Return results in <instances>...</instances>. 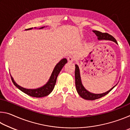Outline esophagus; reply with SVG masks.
<instances>
[{
    "mask_svg": "<svg viewBox=\"0 0 130 130\" xmlns=\"http://www.w3.org/2000/svg\"><path fill=\"white\" fill-rule=\"evenodd\" d=\"M67 60L68 61H69V62H73L74 60V58L73 56H69V57H68Z\"/></svg>",
    "mask_w": 130,
    "mask_h": 130,
    "instance_id": "34e87169",
    "label": "esophagus"
}]
</instances>
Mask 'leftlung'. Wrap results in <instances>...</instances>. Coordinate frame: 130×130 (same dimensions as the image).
<instances>
[{
	"label": "left lung",
	"mask_w": 130,
	"mask_h": 130,
	"mask_svg": "<svg viewBox=\"0 0 130 130\" xmlns=\"http://www.w3.org/2000/svg\"><path fill=\"white\" fill-rule=\"evenodd\" d=\"M93 32L95 34L97 37H98V39H105V40H110L115 42L116 43L118 44L117 41H116V39L114 38L113 36H112L111 35L107 33V32H102L99 31L93 30ZM75 84H76V87L77 91L78 93L81 98L84 99L86 100H94L98 99H99L102 98V97L104 96L107 94L114 87H113L112 88L109 90L108 91H107L105 93H101V94H94L91 93V92L87 91L86 89L84 88V87H83V85L81 83V78H80V70H79L78 67L77 65H75Z\"/></svg>",
	"instance_id": "obj_1"
}]
</instances>
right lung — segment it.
<instances>
[{"mask_svg":"<svg viewBox=\"0 0 130 130\" xmlns=\"http://www.w3.org/2000/svg\"><path fill=\"white\" fill-rule=\"evenodd\" d=\"M44 27H42L40 28H42ZM32 28H30L26 30H29L31 29ZM68 62L66 58H63L62 60H61L55 67L53 71L52 72V74L50 78L49 79V81H48L46 84L44 85V86L42 87L41 88H39L38 89H25L24 88H22L19 86L15 82L14 80H13L12 77L11 76V78L12 83H14L15 86H16L18 88L20 89L21 91H22L24 93L28 94L31 97H34V98H42V97L46 96L48 94H49L53 90L55 84L56 83V80L57 76H58L59 73H60L61 70L62 69L63 66L66 63Z\"/></svg>","mask_w":130,"mask_h":130,"instance_id":"1","label":"right lung"}]
</instances>
